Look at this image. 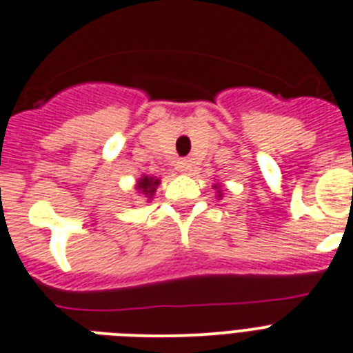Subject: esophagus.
I'll return each mask as SVG.
<instances>
[{"mask_svg": "<svg viewBox=\"0 0 353 353\" xmlns=\"http://www.w3.org/2000/svg\"><path fill=\"white\" fill-rule=\"evenodd\" d=\"M188 168H190V163H188V159H179V161H177V170L179 172H183V174H185V172H188Z\"/></svg>", "mask_w": 353, "mask_h": 353, "instance_id": "obj_1", "label": "esophagus"}]
</instances>
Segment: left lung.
Instances as JSON below:
<instances>
[{
	"mask_svg": "<svg viewBox=\"0 0 353 353\" xmlns=\"http://www.w3.org/2000/svg\"><path fill=\"white\" fill-rule=\"evenodd\" d=\"M214 188H217V194H219V197H221V188H219V186H214Z\"/></svg>",
	"mask_w": 353,
	"mask_h": 353,
	"instance_id": "obj_1",
	"label": "left lung"
}]
</instances>
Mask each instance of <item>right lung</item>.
Segmentation results:
<instances>
[{
	"mask_svg": "<svg viewBox=\"0 0 353 353\" xmlns=\"http://www.w3.org/2000/svg\"><path fill=\"white\" fill-rule=\"evenodd\" d=\"M159 185V179L157 177H152V176H143L139 181H137L136 188L139 194H143L145 197L152 199V196L156 194V188Z\"/></svg>",
	"mask_w": 353,
	"mask_h": 353,
	"instance_id": "add662e5",
	"label": "right lung"
}]
</instances>
